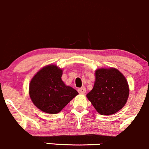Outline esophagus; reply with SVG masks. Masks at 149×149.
<instances>
[{
    "instance_id": "1",
    "label": "esophagus",
    "mask_w": 149,
    "mask_h": 149,
    "mask_svg": "<svg viewBox=\"0 0 149 149\" xmlns=\"http://www.w3.org/2000/svg\"><path fill=\"white\" fill-rule=\"evenodd\" d=\"M78 92L79 94H85L86 92V88H81L78 90Z\"/></svg>"
}]
</instances>
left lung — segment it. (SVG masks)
<instances>
[{
  "label": "left lung",
  "mask_w": 149,
  "mask_h": 149,
  "mask_svg": "<svg viewBox=\"0 0 149 149\" xmlns=\"http://www.w3.org/2000/svg\"><path fill=\"white\" fill-rule=\"evenodd\" d=\"M94 88L87 94L96 111L101 115H111L124 107L129 96L128 83L115 68L96 70Z\"/></svg>",
  "instance_id": "left-lung-1"
}]
</instances>
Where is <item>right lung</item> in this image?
<instances>
[{
	"label": "right lung",
	"instance_id": "1",
	"mask_svg": "<svg viewBox=\"0 0 149 149\" xmlns=\"http://www.w3.org/2000/svg\"><path fill=\"white\" fill-rule=\"evenodd\" d=\"M62 70L55 65L44 67L29 85L31 99L38 109L48 113H57L79 93L61 80Z\"/></svg>",
	"mask_w": 149,
	"mask_h": 149
}]
</instances>
